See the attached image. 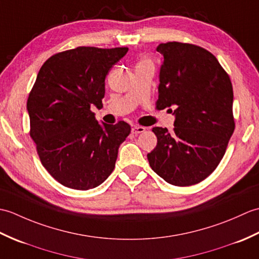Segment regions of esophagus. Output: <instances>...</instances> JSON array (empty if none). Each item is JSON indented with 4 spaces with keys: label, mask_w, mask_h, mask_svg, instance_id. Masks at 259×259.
<instances>
[{
    "label": "esophagus",
    "mask_w": 259,
    "mask_h": 259,
    "mask_svg": "<svg viewBox=\"0 0 259 259\" xmlns=\"http://www.w3.org/2000/svg\"><path fill=\"white\" fill-rule=\"evenodd\" d=\"M145 131H146V128L141 125H135V126H133V129H131V133H133L134 135H139V134L145 133Z\"/></svg>",
    "instance_id": "34e87169"
}]
</instances>
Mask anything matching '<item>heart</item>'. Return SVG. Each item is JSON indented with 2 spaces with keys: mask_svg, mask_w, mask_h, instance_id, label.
Instances as JSON below:
<instances>
[{
  "mask_svg": "<svg viewBox=\"0 0 259 259\" xmlns=\"http://www.w3.org/2000/svg\"><path fill=\"white\" fill-rule=\"evenodd\" d=\"M142 63H149V62H147V61H145V62H142Z\"/></svg>",
  "mask_w": 259,
  "mask_h": 259,
  "instance_id": "obj_1",
  "label": "heart"
}]
</instances>
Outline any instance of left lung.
Wrapping results in <instances>:
<instances>
[{"instance_id": "1", "label": "left lung", "mask_w": 259, "mask_h": 259, "mask_svg": "<svg viewBox=\"0 0 259 259\" xmlns=\"http://www.w3.org/2000/svg\"><path fill=\"white\" fill-rule=\"evenodd\" d=\"M157 108L175 115L171 134L155 126L157 146L148 160L168 184L200 183L223 159L235 129L234 92L228 74L216 57L188 43H161Z\"/></svg>"}]
</instances>
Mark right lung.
<instances>
[{"mask_svg":"<svg viewBox=\"0 0 259 259\" xmlns=\"http://www.w3.org/2000/svg\"><path fill=\"white\" fill-rule=\"evenodd\" d=\"M128 48L79 47L48 59L27 99L30 136L49 174L76 190L96 188L112 172L120 145L130 134L124 121L100 124L104 79Z\"/></svg>","mask_w":259,"mask_h":259,"instance_id":"add662e5","label":"right lung"}]
</instances>
